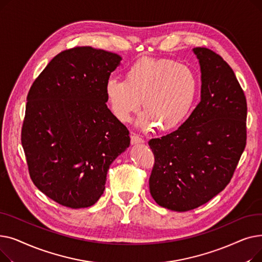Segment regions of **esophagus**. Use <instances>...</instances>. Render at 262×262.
<instances>
[{
  "instance_id": "esophagus-1",
  "label": "esophagus",
  "mask_w": 262,
  "mask_h": 262,
  "mask_svg": "<svg viewBox=\"0 0 262 262\" xmlns=\"http://www.w3.org/2000/svg\"><path fill=\"white\" fill-rule=\"evenodd\" d=\"M130 142H132V144H139V143H143L144 139L141 138V137H139L138 135L132 134L130 135Z\"/></svg>"
}]
</instances>
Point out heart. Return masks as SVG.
Returning a JSON list of instances; mask_svg holds the SVG:
<instances>
[{
  "mask_svg": "<svg viewBox=\"0 0 262 262\" xmlns=\"http://www.w3.org/2000/svg\"><path fill=\"white\" fill-rule=\"evenodd\" d=\"M196 90V75L190 67L153 58L136 61L126 69L124 80L109 78L104 87L106 102L120 122H129L142 100L145 109L137 120L142 129L156 123L161 129L177 126L190 112Z\"/></svg>",
  "mask_w": 262,
  "mask_h": 262,
  "instance_id": "b5f03b06",
  "label": "heart"
}]
</instances>
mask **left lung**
I'll return each mask as SVG.
<instances>
[{"label": "left lung", "instance_id": "8db88e82", "mask_svg": "<svg viewBox=\"0 0 262 262\" xmlns=\"http://www.w3.org/2000/svg\"><path fill=\"white\" fill-rule=\"evenodd\" d=\"M193 52L201 66V102L176 130L148 141L155 157L150 194L161 207L181 212L225 189L246 145V99L232 69L207 48Z\"/></svg>", "mask_w": 262, "mask_h": 262}]
</instances>
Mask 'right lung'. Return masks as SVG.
<instances>
[{
	"instance_id": "1",
	"label": "right lung",
	"mask_w": 262,
	"mask_h": 262,
	"mask_svg": "<svg viewBox=\"0 0 262 262\" xmlns=\"http://www.w3.org/2000/svg\"><path fill=\"white\" fill-rule=\"evenodd\" d=\"M118 54L76 47L57 54L27 94L21 142L30 176L48 198L86 208L103 194L129 132L107 108L104 87Z\"/></svg>"
}]
</instances>
